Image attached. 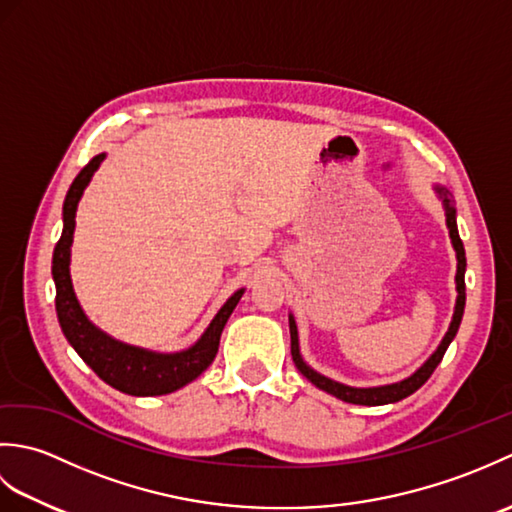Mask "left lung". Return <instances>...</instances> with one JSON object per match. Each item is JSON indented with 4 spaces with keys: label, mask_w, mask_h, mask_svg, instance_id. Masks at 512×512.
Here are the masks:
<instances>
[{
    "label": "left lung",
    "mask_w": 512,
    "mask_h": 512,
    "mask_svg": "<svg viewBox=\"0 0 512 512\" xmlns=\"http://www.w3.org/2000/svg\"><path fill=\"white\" fill-rule=\"evenodd\" d=\"M433 191L442 202L444 217H447V228H449V237L455 250V259H458V273H455V290H458V297H455V308H453V319L449 323V330L444 334V339L440 341L438 350L433 352L427 361H424L416 372L411 376L398 380V383H389V385H378V387H352V385H343L339 380H332L328 376L319 374L317 369H312L306 361H303L301 350H299V330H297V321L292 314H288V323H290V352H292V361H295L299 372L306 376L314 387H319L328 394L336 396L343 402H352V405H389V402H398L402 398L411 396L413 391L420 389L424 383H427L429 376L433 374L442 361L444 352L451 345V341L458 334V328L462 323V314H464V303H466V286H464V273H466V255H464V244L458 233V222H455V204H453V195L447 187L442 184H433Z\"/></svg>",
    "instance_id": "left-lung-1"
}]
</instances>
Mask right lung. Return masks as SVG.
Returning <instances> with one entry per match:
<instances>
[{
  "instance_id": "add662e5",
  "label": "right lung",
  "mask_w": 512,
  "mask_h": 512,
  "mask_svg": "<svg viewBox=\"0 0 512 512\" xmlns=\"http://www.w3.org/2000/svg\"><path fill=\"white\" fill-rule=\"evenodd\" d=\"M103 160L105 154L94 156L81 169L63 202V233L52 255V279L54 288H57V301L54 303H57L59 325L65 339L74 347V352L83 358V363L90 365L94 374L105 380L110 387L129 396L171 394V391L189 385L191 380L198 378L213 363L217 347H220L224 325L246 288L233 292L224 306L217 310L200 339L180 352H154L147 350V347L129 345L114 339V336L103 332L101 328H96L74 295L70 255L74 242L76 209H79L83 191L88 189L92 176L101 167Z\"/></svg>"
}]
</instances>
